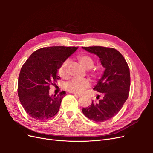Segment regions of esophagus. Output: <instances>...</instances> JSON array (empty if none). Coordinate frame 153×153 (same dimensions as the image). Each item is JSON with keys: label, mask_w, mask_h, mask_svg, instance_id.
Returning <instances> with one entry per match:
<instances>
[{"label": "esophagus", "mask_w": 153, "mask_h": 153, "mask_svg": "<svg viewBox=\"0 0 153 153\" xmlns=\"http://www.w3.org/2000/svg\"><path fill=\"white\" fill-rule=\"evenodd\" d=\"M73 95H74V96H79V97H80V96H83L82 94H76V93H73Z\"/></svg>", "instance_id": "1"}]
</instances>
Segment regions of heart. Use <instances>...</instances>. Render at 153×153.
Instances as JSON below:
<instances>
[{
    "mask_svg": "<svg viewBox=\"0 0 153 153\" xmlns=\"http://www.w3.org/2000/svg\"><path fill=\"white\" fill-rule=\"evenodd\" d=\"M78 61L80 64L85 68L89 69V73L92 77H96L98 75V71L96 69L92 67L94 66V61L91 55L88 54H82L78 57ZM69 64V60L66 59L64 61L61 65L60 66L58 73L59 76L62 78H67L68 77V74L67 68ZM90 86V82L86 78L84 79H78V78H74L71 81L68 82L65 85L66 89L72 92V93H82L85 89Z\"/></svg>",
    "mask_w": 153,
    "mask_h": 153,
    "instance_id": "1",
    "label": "heart"
}]
</instances>
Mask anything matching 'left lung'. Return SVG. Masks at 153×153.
<instances>
[{
	"mask_svg": "<svg viewBox=\"0 0 153 153\" xmlns=\"http://www.w3.org/2000/svg\"><path fill=\"white\" fill-rule=\"evenodd\" d=\"M82 48L98 55L105 68L94 87V91L103 94V98L97 103L92 101L91 106L82 108L87 118L102 123L114 117L128 99L130 88L129 68L123 55L116 49L100 46Z\"/></svg>",
	"mask_w": 153,
	"mask_h": 153,
	"instance_id": "1",
	"label": "left lung"
}]
</instances>
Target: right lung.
I'll return each instance as SVG.
<instances>
[{
	"label": "right lung",
	"instance_id": "right-lung-1",
	"mask_svg": "<svg viewBox=\"0 0 153 153\" xmlns=\"http://www.w3.org/2000/svg\"><path fill=\"white\" fill-rule=\"evenodd\" d=\"M78 47H50L36 50L22 66L18 76V94L25 112L31 117L46 121L59 110L63 92L49 95L50 85L60 77L57 70L61 64Z\"/></svg>",
	"mask_w": 153,
	"mask_h": 153
}]
</instances>
